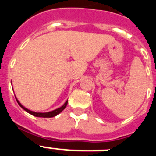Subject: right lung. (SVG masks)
Here are the masks:
<instances>
[{
	"mask_svg": "<svg viewBox=\"0 0 156 156\" xmlns=\"http://www.w3.org/2000/svg\"><path fill=\"white\" fill-rule=\"evenodd\" d=\"M16 101H17L18 104L19 105V106H20L21 108H23V109L25 110V111L27 112L28 113L31 114V115H34V116H36V117H43V118H51V117L56 116V115H58V114L60 113V112H62L63 110L65 109V108H66V105H67V103H68V100H67L66 101V102H65V104L63 105L62 106H61L60 108H56V109L53 110V111L48 112H37L31 111V110L28 109V108H26V107H24V106H23V105L21 104V103L19 102V101L18 100L17 98H16Z\"/></svg>",
	"mask_w": 156,
	"mask_h": 156,
	"instance_id": "right-lung-1",
	"label": "right lung"
}]
</instances>
